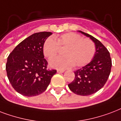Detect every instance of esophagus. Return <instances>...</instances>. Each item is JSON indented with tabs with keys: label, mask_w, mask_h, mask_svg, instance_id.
I'll return each instance as SVG.
<instances>
[{
	"label": "esophagus",
	"mask_w": 121,
	"mask_h": 121,
	"mask_svg": "<svg viewBox=\"0 0 121 121\" xmlns=\"http://www.w3.org/2000/svg\"><path fill=\"white\" fill-rule=\"evenodd\" d=\"M57 72L58 73H62L64 72V70H60V69H57Z\"/></svg>",
	"instance_id": "34e87169"
}]
</instances>
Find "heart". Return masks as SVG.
I'll list each match as a JSON object with an SVG mask.
<instances>
[{
  "label": "heart",
  "instance_id": "1",
  "mask_svg": "<svg viewBox=\"0 0 121 121\" xmlns=\"http://www.w3.org/2000/svg\"><path fill=\"white\" fill-rule=\"evenodd\" d=\"M60 48H65L64 56L54 58L50 60V65L53 67L65 69L73 67H83L91 62L96 52L94 42L89 38L75 33L69 32L62 35L56 40L49 37L45 41L43 52L46 57L52 59L58 54Z\"/></svg>",
  "mask_w": 121,
  "mask_h": 121
}]
</instances>
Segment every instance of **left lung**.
Masks as SVG:
<instances>
[{
  "label": "left lung",
  "instance_id": "1",
  "mask_svg": "<svg viewBox=\"0 0 121 121\" xmlns=\"http://www.w3.org/2000/svg\"><path fill=\"white\" fill-rule=\"evenodd\" d=\"M79 32L94 42L96 52L90 63L74 71L75 78L68 86L75 94L88 96L100 90L106 83L111 71L112 60L108 50L99 40L81 31Z\"/></svg>",
  "mask_w": 121,
  "mask_h": 121
}]
</instances>
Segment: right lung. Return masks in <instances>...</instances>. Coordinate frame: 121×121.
I'll return each mask as SVG.
<instances>
[{
  "mask_svg": "<svg viewBox=\"0 0 121 121\" xmlns=\"http://www.w3.org/2000/svg\"><path fill=\"white\" fill-rule=\"evenodd\" d=\"M51 32L36 33L15 47L7 57L5 69L9 82L17 92L36 96L47 90L57 71L47 69L43 46Z\"/></svg>",
  "mask_w": 121,
  "mask_h": 121,
  "instance_id": "1",
  "label": "right lung"
}]
</instances>
